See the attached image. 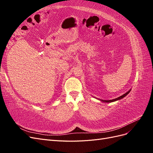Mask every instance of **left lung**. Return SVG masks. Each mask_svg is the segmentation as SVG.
Here are the masks:
<instances>
[{
    "instance_id": "left-lung-1",
    "label": "left lung",
    "mask_w": 153,
    "mask_h": 153,
    "mask_svg": "<svg viewBox=\"0 0 153 153\" xmlns=\"http://www.w3.org/2000/svg\"><path fill=\"white\" fill-rule=\"evenodd\" d=\"M130 91H131V89L129 90V91H128L127 92H126V93L124 94L123 95L121 96L120 97H118V98H117L114 99V100H100L101 101H103V102H105V103H111V102H114V101H117V100H121V99L123 98L124 97H125L126 95H128V94H129V92H130Z\"/></svg>"
}]
</instances>
